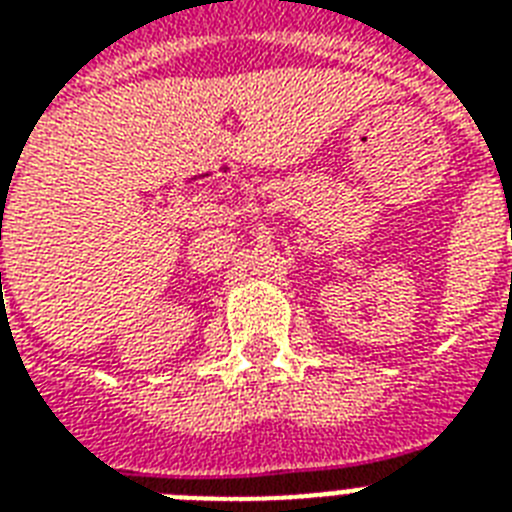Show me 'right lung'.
Returning a JSON list of instances; mask_svg holds the SVG:
<instances>
[{"mask_svg":"<svg viewBox=\"0 0 512 512\" xmlns=\"http://www.w3.org/2000/svg\"><path fill=\"white\" fill-rule=\"evenodd\" d=\"M0 276H2V273H0Z\"/></svg>","mask_w":512,"mask_h":512,"instance_id":"add662e5","label":"right lung"}]
</instances>
